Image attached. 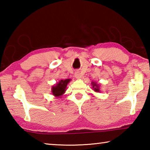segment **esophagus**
Returning <instances> with one entry per match:
<instances>
[{"mask_svg": "<svg viewBox=\"0 0 150 150\" xmlns=\"http://www.w3.org/2000/svg\"><path fill=\"white\" fill-rule=\"evenodd\" d=\"M75 77L76 78H77V79H80V78L81 77V73H80L79 72H78V71L75 72Z\"/></svg>", "mask_w": 150, "mask_h": 150, "instance_id": "esophagus-1", "label": "esophagus"}]
</instances>
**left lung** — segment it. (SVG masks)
Returning a JSON list of instances; mask_svg holds the SVG:
<instances>
[{
	"instance_id": "8db88e82",
	"label": "left lung",
	"mask_w": 150,
	"mask_h": 150,
	"mask_svg": "<svg viewBox=\"0 0 150 150\" xmlns=\"http://www.w3.org/2000/svg\"><path fill=\"white\" fill-rule=\"evenodd\" d=\"M91 84H92L93 86V90L94 91H95L96 93H100V88H99V85L98 84H97V83L96 82H93L92 81V83H91Z\"/></svg>"
}]
</instances>
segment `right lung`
Instances as JSON below:
<instances>
[{
  "label": "right lung",
  "mask_w": 150,
  "mask_h": 150,
  "mask_svg": "<svg viewBox=\"0 0 150 150\" xmlns=\"http://www.w3.org/2000/svg\"><path fill=\"white\" fill-rule=\"evenodd\" d=\"M71 81L70 79H67L65 80H61L56 85L52 86V93L55 97L61 98L62 96L65 93L67 86Z\"/></svg>",
  "instance_id": "obj_1"
}]
</instances>
